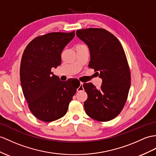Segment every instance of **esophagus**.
Listing matches in <instances>:
<instances>
[{"label": "esophagus", "mask_w": 156, "mask_h": 156, "mask_svg": "<svg viewBox=\"0 0 156 156\" xmlns=\"http://www.w3.org/2000/svg\"><path fill=\"white\" fill-rule=\"evenodd\" d=\"M83 83H81L80 85H79V87H78V89H77V91H81L83 89Z\"/></svg>", "instance_id": "obj_1"}]
</instances>
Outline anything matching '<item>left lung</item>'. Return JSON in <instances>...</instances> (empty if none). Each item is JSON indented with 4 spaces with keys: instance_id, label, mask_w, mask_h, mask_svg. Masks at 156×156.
Returning a JSON list of instances; mask_svg holds the SVG:
<instances>
[{
    "instance_id": "obj_1",
    "label": "left lung",
    "mask_w": 156,
    "mask_h": 156,
    "mask_svg": "<svg viewBox=\"0 0 156 156\" xmlns=\"http://www.w3.org/2000/svg\"><path fill=\"white\" fill-rule=\"evenodd\" d=\"M76 34L89 49V67L102 80L99 89L91 83L83 84L88 95L84 102L86 114L101 122L112 120L122 111L130 87V71L122 44L102 28L78 30Z\"/></svg>"
}]
</instances>
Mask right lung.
I'll return each mask as SVG.
<instances>
[{
	"mask_svg": "<svg viewBox=\"0 0 156 156\" xmlns=\"http://www.w3.org/2000/svg\"><path fill=\"white\" fill-rule=\"evenodd\" d=\"M74 36L75 32L38 36L30 41L22 55L20 69L22 92L30 111L44 122H52L65 115L80 85L73 79L60 81L51 71L60 66L63 49Z\"/></svg>",
	"mask_w": 156,
	"mask_h": 156,
	"instance_id": "obj_1",
	"label": "right lung"
}]
</instances>
